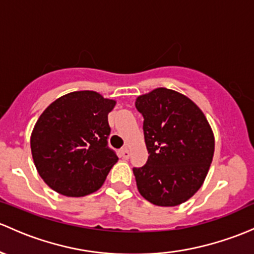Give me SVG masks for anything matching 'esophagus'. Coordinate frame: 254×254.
Listing matches in <instances>:
<instances>
[{
	"mask_svg": "<svg viewBox=\"0 0 254 254\" xmlns=\"http://www.w3.org/2000/svg\"><path fill=\"white\" fill-rule=\"evenodd\" d=\"M120 157H122L123 159H127V158H129V157H130L129 149H127V147L120 149Z\"/></svg>",
	"mask_w": 254,
	"mask_h": 254,
	"instance_id": "esophagus-1",
	"label": "esophagus"
}]
</instances>
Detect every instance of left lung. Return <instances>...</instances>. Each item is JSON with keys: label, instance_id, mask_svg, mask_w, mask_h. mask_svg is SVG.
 <instances>
[{"label": "left lung", "instance_id": "obj_1", "mask_svg": "<svg viewBox=\"0 0 254 254\" xmlns=\"http://www.w3.org/2000/svg\"><path fill=\"white\" fill-rule=\"evenodd\" d=\"M143 116L148 159L134 168L141 196L159 207L190 199L204 183L214 156V134L204 113L188 96L158 87L136 98Z\"/></svg>", "mask_w": 254, "mask_h": 254}]
</instances>
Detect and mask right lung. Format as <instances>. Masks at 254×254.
I'll list each match as a JSON object with an SVG mask.
<instances>
[{"instance_id":"obj_1","label":"right lung","mask_w":254,"mask_h":254,"mask_svg":"<svg viewBox=\"0 0 254 254\" xmlns=\"http://www.w3.org/2000/svg\"><path fill=\"white\" fill-rule=\"evenodd\" d=\"M117 101L90 90L69 92L41 113L30 136L34 164L53 191L84 197L102 188L118 157L107 147Z\"/></svg>"}]
</instances>
